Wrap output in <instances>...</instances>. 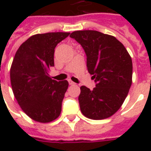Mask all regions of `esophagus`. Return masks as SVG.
Here are the masks:
<instances>
[{"label":"esophagus","mask_w":151,"mask_h":151,"mask_svg":"<svg viewBox=\"0 0 151 151\" xmlns=\"http://www.w3.org/2000/svg\"><path fill=\"white\" fill-rule=\"evenodd\" d=\"M68 82H69V85H74V84H75V83L73 82V81H71L70 79H69V80H68Z\"/></svg>","instance_id":"esophagus-1"}]
</instances>
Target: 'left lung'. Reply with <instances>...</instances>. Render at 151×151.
I'll return each instance as SVG.
<instances>
[{"label":"left lung","mask_w":151,"mask_h":151,"mask_svg":"<svg viewBox=\"0 0 151 151\" xmlns=\"http://www.w3.org/2000/svg\"><path fill=\"white\" fill-rule=\"evenodd\" d=\"M70 37L83 47L87 70L96 83L92 91L80 87L82 113L92 120L111 116L123 104L132 84L131 56L116 38L99 31H73Z\"/></svg>","instance_id":"left-lung-1"}]
</instances>
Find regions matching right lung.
I'll use <instances>...</instances> for the list:
<instances>
[{
	"mask_svg": "<svg viewBox=\"0 0 151 151\" xmlns=\"http://www.w3.org/2000/svg\"><path fill=\"white\" fill-rule=\"evenodd\" d=\"M68 32H49L32 35L22 43L10 68V82L15 99L32 120L48 123L56 120L69 82L49 77L54 66L56 45L68 37Z\"/></svg>",
	"mask_w": 151,
	"mask_h": 151,
	"instance_id": "add662e5",
	"label": "right lung"
}]
</instances>
